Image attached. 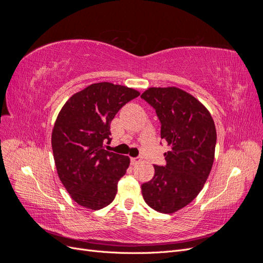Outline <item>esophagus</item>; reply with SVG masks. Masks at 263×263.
I'll use <instances>...</instances> for the list:
<instances>
[{
  "label": "esophagus",
  "instance_id": "esophagus-1",
  "mask_svg": "<svg viewBox=\"0 0 263 263\" xmlns=\"http://www.w3.org/2000/svg\"><path fill=\"white\" fill-rule=\"evenodd\" d=\"M141 161H142V158H141V157H136V158H132V159H130V163H132L133 165H137V164H139Z\"/></svg>",
  "mask_w": 263,
  "mask_h": 263
}]
</instances>
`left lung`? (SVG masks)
I'll return each mask as SVG.
<instances>
[{"label":"left lung","instance_id":"8db88e82","mask_svg":"<svg viewBox=\"0 0 263 263\" xmlns=\"http://www.w3.org/2000/svg\"><path fill=\"white\" fill-rule=\"evenodd\" d=\"M141 99L156 109L161 138L170 147L166 164L155 165L154 178L141 185L142 196L151 209L172 214L192 202L208 180L216 128L208 108L179 87H149Z\"/></svg>","mask_w":263,"mask_h":263}]
</instances>
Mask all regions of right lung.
<instances>
[{
    "instance_id": "1",
    "label": "right lung",
    "mask_w": 263,
    "mask_h": 263,
    "mask_svg": "<svg viewBox=\"0 0 263 263\" xmlns=\"http://www.w3.org/2000/svg\"><path fill=\"white\" fill-rule=\"evenodd\" d=\"M139 94L124 85L94 83L73 94L55 119L51 135L55 168L70 196L83 208L101 210L115 198L130 161L103 145L110 141V122L118 110Z\"/></svg>"
}]
</instances>
